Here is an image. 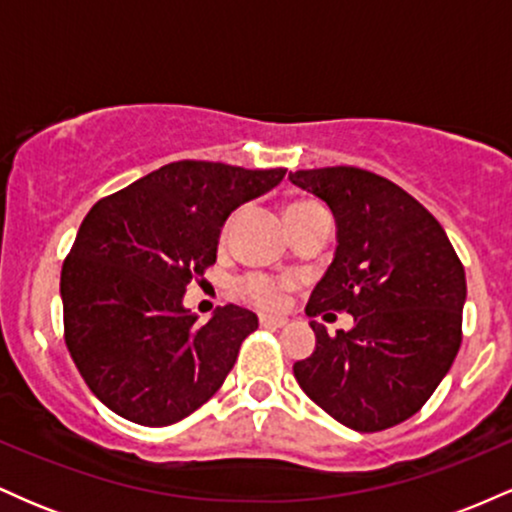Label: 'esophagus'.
Here are the masks:
<instances>
[{"instance_id": "esophagus-1", "label": "esophagus", "mask_w": 512, "mask_h": 512, "mask_svg": "<svg viewBox=\"0 0 512 512\" xmlns=\"http://www.w3.org/2000/svg\"><path fill=\"white\" fill-rule=\"evenodd\" d=\"M260 325L267 327V330H279V327L286 325V317H279V315H260Z\"/></svg>"}]
</instances>
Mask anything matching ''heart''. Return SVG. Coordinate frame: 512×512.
<instances>
[{
  "instance_id": "1",
  "label": "heart",
  "mask_w": 512,
  "mask_h": 512,
  "mask_svg": "<svg viewBox=\"0 0 512 512\" xmlns=\"http://www.w3.org/2000/svg\"><path fill=\"white\" fill-rule=\"evenodd\" d=\"M322 207L313 199H296L286 207V219H293V216H303V214H313V211H320ZM233 219H228L221 228V240H226L228 231H231ZM291 289L289 279H279V276H269V274H248L236 284V293L238 298L248 301L257 308L264 310H274L281 308L286 301V291Z\"/></svg>"
}]
</instances>
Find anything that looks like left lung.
<instances>
[{"mask_svg": "<svg viewBox=\"0 0 512 512\" xmlns=\"http://www.w3.org/2000/svg\"><path fill=\"white\" fill-rule=\"evenodd\" d=\"M337 219V255L308 315H354L349 332L310 322L315 351L293 363L301 390L339 424L385 431L414 416L462 344L464 267L443 226L392 180L354 166L296 170Z\"/></svg>", "mask_w": 512, "mask_h": 512, "instance_id": "1", "label": "left lung"}]
</instances>
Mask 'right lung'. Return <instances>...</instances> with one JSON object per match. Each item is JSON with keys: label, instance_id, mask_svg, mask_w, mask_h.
Here are the masks:
<instances>
[{"label": "right lung", "instance_id": "add662e5", "mask_svg": "<svg viewBox=\"0 0 512 512\" xmlns=\"http://www.w3.org/2000/svg\"><path fill=\"white\" fill-rule=\"evenodd\" d=\"M284 175L178 161L93 204L64 257L60 293L64 342L105 407L161 428L216 395L257 317L226 305L197 325L182 296L216 262L231 211Z\"/></svg>", "mask_w": 512, "mask_h": 512}]
</instances>
